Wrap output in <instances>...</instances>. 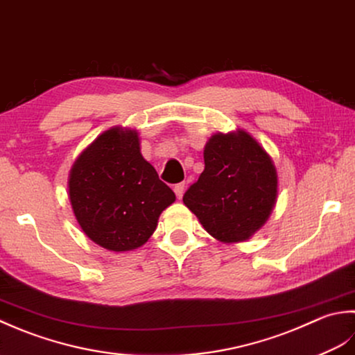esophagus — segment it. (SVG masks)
<instances>
[{
    "instance_id": "34e87169",
    "label": "esophagus",
    "mask_w": 355,
    "mask_h": 355,
    "mask_svg": "<svg viewBox=\"0 0 355 355\" xmlns=\"http://www.w3.org/2000/svg\"><path fill=\"white\" fill-rule=\"evenodd\" d=\"M184 191H185V182H180V184L175 185V193H176L178 199H182Z\"/></svg>"
}]
</instances>
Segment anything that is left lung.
Masks as SVG:
<instances>
[{
    "instance_id": "1",
    "label": "left lung",
    "mask_w": 355,
    "mask_h": 355,
    "mask_svg": "<svg viewBox=\"0 0 355 355\" xmlns=\"http://www.w3.org/2000/svg\"><path fill=\"white\" fill-rule=\"evenodd\" d=\"M205 170L184 194L207 233L220 242L250 239L270 218L277 173L270 155L243 130L209 137Z\"/></svg>"
}]
</instances>
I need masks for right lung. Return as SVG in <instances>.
<instances>
[{"label": "right lung", "mask_w": 355, "mask_h": 355, "mask_svg": "<svg viewBox=\"0 0 355 355\" xmlns=\"http://www.w3.org/2000/svg\"><path fill=\"white\" fill-rule=\"evenodd\" d=\"M75 218L87 237L110 251H132L148 241L176 196L141 155L136 130L114 127L98 136L69 176Z\"/></svg>", "instance_id": "add662e5"}]
</instances>
